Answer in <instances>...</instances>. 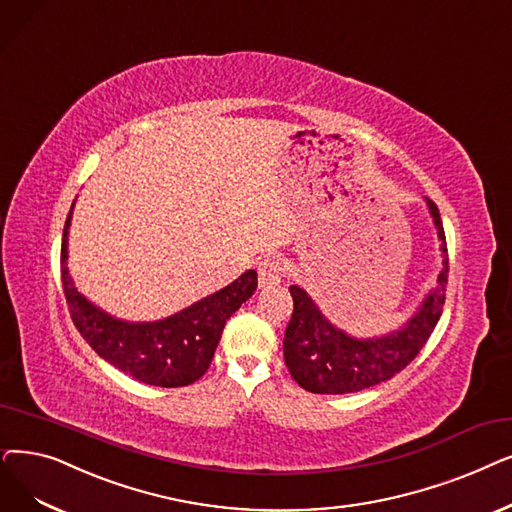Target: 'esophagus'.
<instances>
[{
	"mask_svg": "<svg viewBox=\"0 0 512 512\" xmlns=\"http://www.w3.org/2000/svg\"><path fill=\"white\" fill-rule=\"evenodd\" d=\"M257 276H259L261 286H276V284H280V280L284 276V265L274 257L263 259L257 265Z\"/></svg>",
	"mask_w": 512,
	"mask_h": 512,
	"instance_id": "34e87169",
	"label": "esophagus"
}]
</instances>
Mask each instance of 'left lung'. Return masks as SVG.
Here are the masks:
<instances>
[{
    "label": "left lung",
    "mask_w": 512,
    "mask_h": 512,
    "mask_svg": "<svg viewBox=\"0 0 512 512\" xmlns=\"http://www.w3.org/2000/svg\"><path fill=\"white\" fill-rule=\"evenodd\" d=\"M429 209L441 238V251L446 255L443 270L418 314L393 335L368 341L351 339L320 314L303 288L288 286L293 316L284 332V362L305 391L341 395L379 385L402 372L425 347L441 318L450 272L441 215L433 201H429Z\"/></svg>",
    "instance_id": "obj_1"
}]
</instances>
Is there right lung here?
<instances>
[{
    "label": "right lung",
    "instance_id": "obj_1",
    "mask_svg": "<svg viewBox=\"0 0 512 512\" xmlns=\"http://www.w3.org/2000/svg\"><path fill=\"white\" fill-rule=\"evenodd\" d=\"M69 224L71 213L66 217L60 249L62 291L81 337L100 358L140 383L154 387H186L201 379L213 360L228 318L257 291V272H244L226 288L161 322H121L85 301L73 286L66 270Z\"/></svg>",
    "mask_w": 512,
    "mask_h": 512
}]
</instances>
